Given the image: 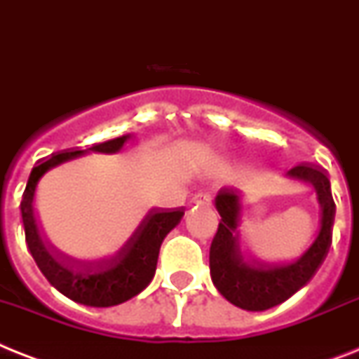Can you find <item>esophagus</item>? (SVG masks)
Segmentation results:
<instances>
[{"label":"esophagus","instance_id":"esophagus-1","mask_svg":"<svg viewBox=\"0 0 359 359\" xmlns=\"http://www.w3.org/2000/svg\"><path fill=\"white\" fill-rule=\"evenodd\" d=\"M195 204H201V206H210L212 204V195L210 194H197L191 198Z\"/></svg>","mask_w":359,"mask_h":359}]
</instances>
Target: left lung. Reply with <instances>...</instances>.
Segmentation results:
<instances>
[{
	"mask_svg": "<svg viewBox=\"0 0 359 359\" xmlns=\"http://www.w3.org/2000/svg\"><path fill=\"white\" fill-rule=\"evenodd\" d=\"M288 175L316 188L318 201L323 208L321 230L303 257L294 263L259 264L246 263L237 245L239 222V191L221 189L215 197L221 222L210 246V273L212 281L226 299L243 310L261 312L281 305L312 279L325 261L332 243V224L336 204L330 194V182L321 168L314 164H297Z\"/></svg>",
	"mask_w": 359,
	"mask_h": 359,
	"instance_id": "obj_1",
	"label": "left lung"
}]
</instances>
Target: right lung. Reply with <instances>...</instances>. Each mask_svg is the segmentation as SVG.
<instances>
[{"mask_svg": "<svg viewBox=\"0 0 359 359\" xmlns=\"http://www.w3.org/2000/svg\"><path fill=\"white\" fill-rule=\"evenodd\" d=\"M129 135L113 138L107 142L95 144L89 149H65V151L53 155L49 161L40 162L31 171L27 182L23 201H21V219L25 226L27 246L31 250L36 264L41 270L47 281L65 297L76 301L86 306H113L123 301L131 299L151 283L156 270V259L164 237L179 224L184 210H161L156 208L138 226L135 236L128 241V245L120 250L114 257L102 259V261H74L65 255L54 257L45 248L38 236V228L32 215V197L41 175L63 161L74 158L78 155L89 151L116 153Z\"/></svg>", "mask_w": 359, "mask_h": 359, "instance_id": "1", "label": "right lung"}]
</instances>
